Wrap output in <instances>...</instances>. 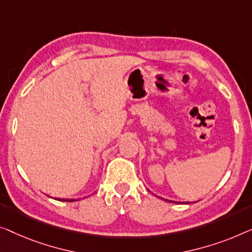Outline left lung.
I'll list each match as a JSON object with an SVG mask.
<instances>
[{
	"mask_svg": "<svg viewBox=\"0 0 252 252\" xmlns=\"http://www.w3.org/2000/svg\"><path fill=\"white\" fill-rule=\"evenodd\" d=\"M158 196V195H157ZM158 197H160V196H158ZM160 198H162L163 201H168V202H171V203H189V202H176V201H171V200H166V198H163V197H160Z\"/></svg>",
	"mask_w": 252,
	"mask_h": 252,
	"instance_id": "obj_1",
	"label": "left lung"
}]
</instances>
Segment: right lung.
<instances>
[{"label": "right lung", "instance_id": "obj_1", "mask_svg": "<svg viewBox=\"0 0 252 252\" xmlns=\"http://www.w3.org/2000/svg\"><path fill=\"white\" fill-rule=\"evenodd\" d=\"M56 200L65 201V202H74V201H76V200H73V198H70V200H68V198H56Z\"/></svg>", "mask_w": 252, "mask_h": 252}]
</instances>
